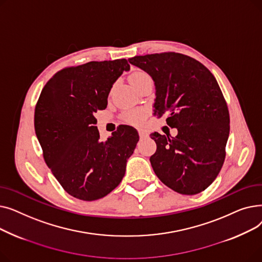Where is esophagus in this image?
Masks as SVG:
<instances>
[{
	"instance_id": "34e87169",
	"label": "esophagus",
	"mask_w": 262,
	"mask_h": 262,
	"mask_svg": "<svg viewBox=\"0 0 262 262\" xmlns=\"http://www.w3.org/2000/svg\"><path fill=\"white\" fill-rule=\"evenodd\" d=\"M138 133H139L140 138H145V137H147V133L143 129H138Z\"/></svg>"
}]
</instances>
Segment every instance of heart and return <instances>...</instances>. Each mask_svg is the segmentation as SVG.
I'll return each mask as SVG.
<instances>
[{"mask_svg": "<svg viewBox=\"0 0 262 262\" xmlns=\"http://www.w3.org/2000/svg\"><path fill=\"white\" fill-rule=\"evenodd\" d=\"M129 79H130L132 84L136 87V86L142 84L143 81H145L147 79H152V78H150V76L146 72L141 71V70H136L130 74ZM143 118H144L143 110H135V112L127 113L125 116H124V119H125L128 123L136 124V125L137 124H140L142 122Z\"/></svg>", "mask_w": 262, "mask_h": 262, "instance_id": "b5f03b06", "label": "heart"}]
</instances>
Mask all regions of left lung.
Instances as JSON below:
<instances>
[{"instance_id":"8db88e82","label":"left lung","mask_w":262,"mask_h":262,"mask_svg":"<svg viewBox=\"0 0 262 262\" xmlns=\"http://www.w3.org/2000/svg\"><path fill=\"white\" fill-rule=\"evenodd\" d=\"M129 63L153 78L154 115L167 116L175 137L153 133L157 149L149 161L159 180L181 194L208 188L225 159L229 136L227 104L212 73L180 53L135 56Z\"/></svg>"}]
</instances>
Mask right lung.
<instances>
[{
	"mask_svg": "<svg viewBox=\"0 0 262 262\" xmlns=\"http://www.w3.org/2000/svg\"><path fill=\"white\" fill-rule=\"evenodd\" d=\"M126 59L90 61L62 69L43 87L35 108V132L43 157L69 194L81 201L106 196L119 186L139 135L120 125L100 140L94 114L107 107Z\"/></svg>",
	"mask_w": 262,
	"mask_h": 262,
	"instance_id": "1",
	"label": "right lung"
}]
</instances>
